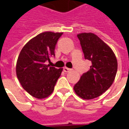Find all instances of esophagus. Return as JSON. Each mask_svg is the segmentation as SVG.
Instances as JSON below:
<instances>
[{
  "label": "esophagus",
  "mask_w": 129,
  "mask_h": 129,
  "mask_svg": "<svg viewBox=\"0 0 129 129\" xmlns=\"http://www.w3.org/2000/svg\"><path fill=\"white\" fill-rule=\"evenodd\" d=\"M70 70H71V69L68 68H67V67L63 68V71H64L65 73H68V72H70Z\"/></svg>",
  "instance_id": "34e87169"
}]
</instances>
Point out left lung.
Segmentation results:
<instances>
[{
  "mask_svg": "<svg viewBox=\"0 0 129 129\" xmlns=\"http://www.w3.org/2000/svg\"><path fill=\"white\" fill-rule=\"evenodd\" d=\"M85 59L91 61L90 70L84 73L74 86V90L83 100H92L106 92L113 83L117 61L113 50L91 32L77 34Z\"/></svg>",
  "mask_w": 129,
  "mask_h": 129,
  "instance_id": "8db88e82",
  "label": "left lung"
}]
</instances>
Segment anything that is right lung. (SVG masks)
I'll use <instances>...</instances> for the list:
<instances>
[{
    "instance_id": "obj_1",
    "label": "right lung",
    "mask_w": 129,
    "mask_h": 129,
    "mask_svg": "<svg viewBox=\"0 0 129 129\" xmlns=\"http://www.w3.org/2000/svg\"><path fill=\"white\" fill-rule=\"evenodd\" d=\"M63 32H45L27 43L18 55L16 73L21 86L39 100L52 93L63 68L56 69L45 63L54 56L57 41Z\"/></svg>"
}]
</instances>
